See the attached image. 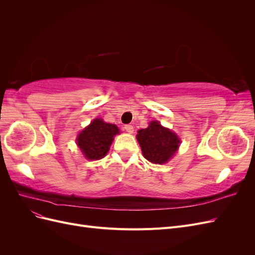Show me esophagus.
I'll return each instance as SVG.
<instances>
[{
	"label": "esophagus",
	"instance_id": "obj_1",
	"mask_svg": "<svg viewBox=\"0 0 255 255\" xmlns=\"http://www.w3.org/2000/svg\"><path fill=\"white\" fill-rule=\"evenodd\" d=\"M125 128H126V130H127L128 134H133L134 133V127L133 126L128 125V126L125 127Z\"/></svg>",
	"mask_w": 255,
	"mask_h": 255
}]
</instances>
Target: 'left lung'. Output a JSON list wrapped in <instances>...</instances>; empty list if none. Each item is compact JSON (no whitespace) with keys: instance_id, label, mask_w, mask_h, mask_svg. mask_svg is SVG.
<instances>
[{"instance_id":"obj_1","label":"left lung","mask_w":255,"mask_h":255,"mask_svg":"<svg viewBox=\"0 0 255 255\" xmlns=\"http://www.w3.org/2000/svg\"><path fill=\"white\" fill-rule=\"evenodd\" d=\"M136 138L144 158L158 165L171 159L181 143L179 136L156 120L151 121L146 128L138 130Z\"/></svg>"}]
</instances>
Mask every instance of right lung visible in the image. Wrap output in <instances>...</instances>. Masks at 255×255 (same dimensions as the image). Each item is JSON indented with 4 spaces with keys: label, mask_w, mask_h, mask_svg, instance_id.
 <instances>
[{
    "label": "right lung",
    "mask_w": 255,
    "mask_h": 255,
    "mask_svg": "<svg viewBox=\"0 0 255 255\" xmlns=\"http://www.w3.org/2000/svg\"><path fill=\"white\" fill-rule=\"evenodd\" d=\"M119 133L117 126L106 123L101 118L95 119L78 135L76 143L87 159L98 160L106 155L115 135Z\"/></svg>",
    "instance_id": "right-lung-1"
}]
</instances>
